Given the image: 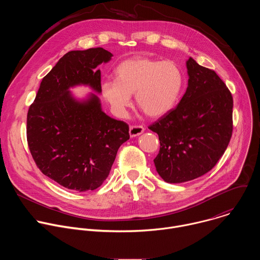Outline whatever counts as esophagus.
I'll return each instance as SVG.
<instances>
[{"instance_id":"obj_1","label":"esophagus","mask_w":260,"mask_h":260,"mask_svg":"<svg viewBox=\"0 0 260 260\" xmlns=\"http://www.w3.org/2000/svg\"><path fill=\"white\" fill-rule=\"evenodd\" d=\"M145 131V127L143 125H132L129 127V135L131 137H137L140 136L141 134H143Z\"/></svg>"}]
</instances>
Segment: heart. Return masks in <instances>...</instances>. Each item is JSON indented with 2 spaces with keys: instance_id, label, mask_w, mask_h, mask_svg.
I'll list each match as a JSON object with an SVG mask.
<instances>
[{
  "instance_id": "obj_1",
  "label": "heart",
  "mask_w": 260,
  "mask_h": 260,
  "mask_svg": "<svg viewBox=\"0 0 260 260\" xmlns=\"http://www.w3.org/2000/svg\"><path fill=\"white\" fill-rule=\"evenodd\" d=\"M114 75L115 80L102 82L100 91L118 117L126 115L132 93L147 116L158 118L167 115L177 105L185 81L183 71L175 61L145 56L121 61Z\"/></svg>"
}]
</instances>
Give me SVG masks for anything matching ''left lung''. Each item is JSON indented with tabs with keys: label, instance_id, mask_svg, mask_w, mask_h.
Segmentation results:
<instances>
[{
	"label": "left lung",
	"instance_id": "8db88e82",
	"mask_svg": "<svg viewBox=\"0 0 260 260\" xmlns=\"http://www.w3.org/2000/svg\"><path fill=\"white\" fill-rule=\"evenodd\" d=\"M186 67V92L175 109L149 125L160 141L154 165L168 183L187 182L211 171L233 135L234 101L225 83L191 57Z\"/></svg>",
	"mask_w": 260,
	"mask_h": 260
}]
</instances>
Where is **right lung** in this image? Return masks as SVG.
I'll return each instance as SVG.
<instances>
[{"label": "right lung", "mask_w": 260, "mask_h": 260, "mask_svg": "<svg viewBox=\"0 0 260 260\" xmlns=\"http://www.w3.org/2000/svg\"><path fill=\"white\" fill-rule=\"evenodd\" d=\"M113 54L104 48L66 53L42 79L26 118L30 154L40 171L61 186L94 190L107 179L128 124L109 117L91 93L77 101L69 88L89 85L101 93V71Z\"/></svg>", "instance_id": "1"}]
</instances>
